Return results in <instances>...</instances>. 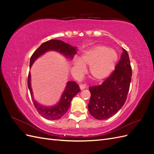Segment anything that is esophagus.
Segmentation results:
<instances>
[{"mask_svg":"<svg viewBox=\"0 0 154 154\" xmlns=\"http://www.w3.org/2000/svg\"><path fill=\"white\" fill-rule=\"evenodd\" d=\"M80 88L81 90H83L85 88V86L84 85H80Z\"/></svg>","mask_w":154,"mask_h":154,"instance_id":"esophagus-1","label":"esophagus"}]
</instances>
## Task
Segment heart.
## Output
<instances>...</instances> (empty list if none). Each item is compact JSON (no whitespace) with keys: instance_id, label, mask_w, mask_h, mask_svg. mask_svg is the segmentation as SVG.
Returning a JSON list of instances; mask_svg holds the SVG:
<instances>
[{"instance_id":"b5f03b06","label":"heart","mask_w":154,"mask_h":154,"mask_svg":"<svg viewBox=\"0 0 154 154\" xmlns=\"http://www.w3.org/2000/svg\"><path fill=\"white\" fill-rule=\"evenodd\" d=\"M118 55L114 49L102 45L93 46L85 51L80 60L74 59L72 67L75 71L82 72L85 66H89L88 74L93 80H105L114 71Z\"/></svg>"}]
</instances>
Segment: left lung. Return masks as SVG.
Masks as SVG:
<instances>
[{"label": "left lung", "mask_w": 154, "mask_h": 154, "mask_svg": "<svg viewBox=\"0 0 154 154\" xmlns=\"http://www.w3.org/2000/svg\"><path fill=\"white\" fill-rule=\"evenodd\" d=\"M123 53L115 71L102 84L89 87L91 98L88 105L90 114L96 119H108L125 104L132 78V68L127 51Z\"/></svg>", "instance_id": "obj_1"}]
</instances>
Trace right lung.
Listing matches in <instances>:
<instances>
[{"mask_svg":"<svg viewBox=\"0 0 154 154\" xmlns=\"http://www.w3.org/2000/svg\"><path fill=\"white\" fill-rule=\"evenodd\" d=\"M77 49L69 44L65 43L64 42L59 40H50L45 42L37 49L32 54L30 58L29 69H31L32 64L42 55L44 54L48 51H56L64 56L67 59L72 60L74 56L77 53ZM31 73L29 72L28 79H27V86L30 91L31 98L33 104L38 112L43 118L48 120H57L61 118L68 110L71 101L73 97L75 96L80 91V87L74 81H69L63 92L58 103L52 106H46L38 103L33 96L31 87Z\"/></svg>","mask_w":154,"mask_h":154,"instance_id":"add662e5","label":"right lung"}]
</instances>
